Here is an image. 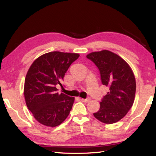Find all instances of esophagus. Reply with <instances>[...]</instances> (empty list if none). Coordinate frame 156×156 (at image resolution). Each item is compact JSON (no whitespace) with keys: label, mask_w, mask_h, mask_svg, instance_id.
<instances>
[{"label":"esophagus","mask_w":156,"mask_h":156,"mask_svg":"<svg viewBox=\"0 0 156 156\" xmlns=\"http://www.w3.org/2000/svg\"><path fill=\"white\" fill-rule=\"evenodd\" d=\"M81 101L84 102H88V101H90V98H81Z\"/></svg>","instance_id":"obj_1"}]
</instances>
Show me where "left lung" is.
Returning a JSON list of instances; mask_svg holds the SVG:
<instances>
[{
    "label": "left lung",
    "mask_w": 156,
    "mask_h": 156,
    "mask_svg": "<svg viewBox=\"0 0 156 156\" xmlns=\"http://www.w3.org/2000/svg\"><path fill=\"white\" fill-rule=\"evenodd\" d=\"M87 58L97 66L102 84L109 88L100 102L99 110L93 115L104 123H115L133 106L136 90L133 71L123 59L110 51L92 52Z\"/></svg>",
    "instance_id": "obj_1"
}]
</instances>
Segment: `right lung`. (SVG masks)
<instances>
[{"label": "right lung", "mask_w": 156, "mask_h": 156, "mask_svg": "<svg viewBox=\"0 0 156 156\" xmlns=\"http://www.w3.org/2000/svg\"><path fill=\"white\" fill-rule=\"evenodd\" d=\"M80 55L51 51L41 55L26 75L24 96L26 105L35 119L48 127H56L69 114L74 98L57 92L65 73Z\"/></svg>", "instance_id": "right-lung-1"}]
</instances>
